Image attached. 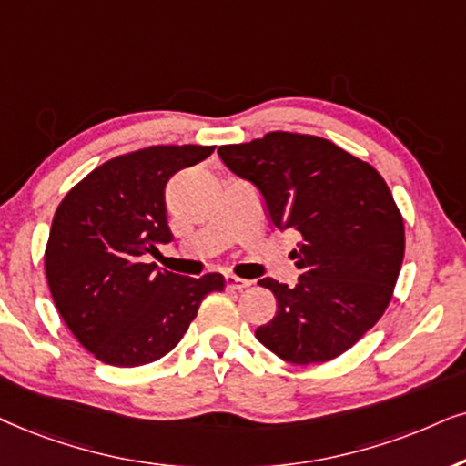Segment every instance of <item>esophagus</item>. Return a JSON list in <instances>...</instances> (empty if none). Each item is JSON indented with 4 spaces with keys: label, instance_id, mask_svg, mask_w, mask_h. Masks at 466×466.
<instances>
[{
    "label": "esophagus",
    "instance_id": "1",
    "mask_svg": "<svg viewBox=\"0 0 466 466\" xmlns=\"http://www.w3.org/2000/svg\"><path fill=\"white\" fill-rule=\"evenodd\" d=\"M226 286L228 290H243V288L251 286V279H243V277L237 275H226Z\"/></svg>",
    "mask_w": 466,
    "mask_h": 466
}]
</instances>
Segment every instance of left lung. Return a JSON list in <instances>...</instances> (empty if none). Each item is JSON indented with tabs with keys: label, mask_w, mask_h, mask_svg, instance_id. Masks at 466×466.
<instances>
[{
	"label": "left lung",
	"mask_w": 466,
	"mask_h": 466,
	"mask_svg": "<svg viewBox=\"0 0 466 466\" xmlns=\"http://www.w3.org/2000/svg\"><path fill=\"white\" fill-rule=\"evenodd\" d=\"M229 172L262 193L270 221L303 240L290 258L297 286L264 277L277 299L273 320L256 329L284 361L339 357L385 314L404 258V221L370 163L333 141L275 131L219 148Z\"/></svg>",
	"instance_id": "1"
}]
</instances>
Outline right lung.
<instances>
[{
    "label": "right lung",
    "mask_w": 466,
    "mask_h": 466,
    "mask_svg": "<svg viewBox=\"0 0 466 466\" xmlns=\"http://www.w3.org/2000/svg\"><path fill=\"white\" fill-rule=\"evenodd\" d=\"M215 146H150L103 163L66 193L53 217L45 270L57 311L98 361L135 368L167 355L219 273L185 277L146 256L172 240L165 185Z\"/></svg>",
    "instance_id": "right-lung-1"
}]
</instances>
